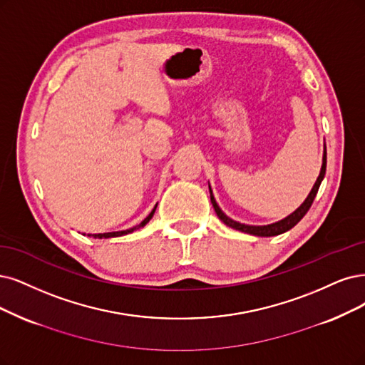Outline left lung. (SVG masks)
Instances as JSON below:
<instances>
[{
    "label": "left lung",
    "mask_w": 365,
    "mask_h": 365,
    "mask_svg": "<svg viewBox=\"0 0 365 365\" xmlns=\"http://www.w3.org/2000/svg\"><path fill=\"white\" fill-rule=\"evenodd\" d=\"M325 173H327V147H325V152H323V162H322V168H320V174L319 178L313 186V190L309 191L308 197L305 198L304 203L296 209L293 213H290L287 218L281 220L275 224H269V225H247V224H240L237 221H233L232 218H228L227 215L220 209L217 200H215L213 194H212V190L209 186V192H210V201H212V206L215 209V212H217L218 218L228 227L235 228V230H239V232H244V233H248V235H254V236H260V237H267V236H278L281 233H286L287 230H290V228H293L296 224H298L304 217L305 213L308 212V209L312 207L313 201H314V197L319 191V186L323 180V178H325Z\"/></svg>",
    "instance_id": "1"
}]
</instances>
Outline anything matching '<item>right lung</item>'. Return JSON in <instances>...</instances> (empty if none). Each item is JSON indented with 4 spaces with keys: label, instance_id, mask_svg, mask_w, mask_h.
Segmentation results:
<instances>
[{
    "label": "right lung",
    "instance_id": "obj_1",
    "mask_svg": "<svg viewBox=\"0 0 365 365\" xmlns=\"http://www.w3.org/2000/svg\"><path fill=\"white\" fill-rule=\"evenodd\" d=\"M158 206V205H156ZM156 206L153 207V210L148 213V217L141 222V224H138V225H135V227H132V228H128V230H123V232H111V233H99V235H93V237L94 239H108V237H118V236H123V235H129V233H132V232H135V230H138V228H141V227H144L148 221L152 220V217H153V213H155V210H156ZM88 236H91V235H88Z\"/></svg>",
    "mask_w": 365,
    "mask_h": 365
}]
</instances>
